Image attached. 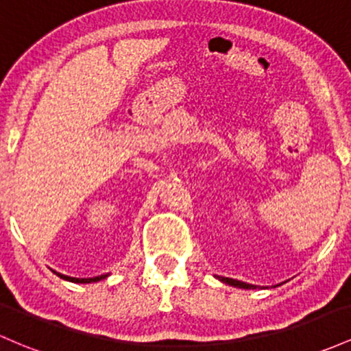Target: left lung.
<instances>
[{"label": "left lung", "instance_id": "obj_1", "mask_svg": "<svg viewBox=\"0 0 351 351\" xmlns=\"http://www.w3.org/2000/svg\"><path fill=\"white\" fill-rule=\"evenodd\" d=\"M217 278L219 280V282L228 283V285H232V287H237V288H246V290H252V288H255L253 285L238 282V280H233V278H225V276H217Z\"/></svg>", "mask_w": 351, "mask_h": 351}]
</instances>
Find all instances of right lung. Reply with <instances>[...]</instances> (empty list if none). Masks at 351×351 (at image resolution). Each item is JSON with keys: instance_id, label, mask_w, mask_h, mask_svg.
<instances>
[{"instance_id": "1", "label": "right lung", "mask_w": 351, "mask_h": 351, "mask_svg": "<svg viewBox=\"0 0 351 351\" xmlns=\"http://www.w3.org/2000/svg\"><path fill=\"white\" fill-rule=\"evenodd\" d=\"M56 273V271H55ZM60 278L63 280H68V282H73V283H93V282H99V280L106 278L108 275H99V276H95V278H73V276H66V275H61V273H56Z\"/></svg>"}]
</instances>
